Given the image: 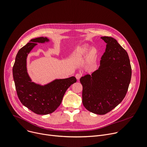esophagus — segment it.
Here are the masks:
<instances>
[{
    "instance_id": "obj_1",
    "label": "esophagus",
    "mask_w": 147,
    "mask_h": 147,
    "mask_svg": "<svg viewBox=\"0 0 147 147\" xmlns=\"http://www.w3.org/2000/svg\"><path fill=\"white\" fill-rule=\"evenodd\" d=\"M76 77L77 80H79L81 77V74H80V73H77V74H76Z\"/></svg>"
}]
</instances>
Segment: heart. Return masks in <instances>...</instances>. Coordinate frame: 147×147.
<instances>
[{
  "instance_id": "heart-1",
  "label": "heart",
  "mask_w": 147,
  "mask_h": 147,
  "mask_svg": "<svg viewBox=\"0 0 147 147\" xmlns=\"http://www.w3.org/2000/svg\"><path fill=\"white\" fill-rule=\"evenodd\" d=\"M88 50H89V47L86 46L84 48H83V49L82 50V52L83 53H87L88 51ZM96 56H97V51H96V50L95 48L91 49L89 53H88V59L92 61V60L95 59Z\"/></svg>"
}]
</instances>
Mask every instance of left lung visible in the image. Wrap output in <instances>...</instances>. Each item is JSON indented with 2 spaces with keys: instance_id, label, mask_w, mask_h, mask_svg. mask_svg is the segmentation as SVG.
I'll return each instance as SVG.
<instances>
[{
  "instance_id": "obj_1",
  "label": "left lung",
  "mask_w": 147,
  "mask_h": 147,
  "mask_svg": "<svg viewBox=\"0 0 147 147\" xmlns=\"http://www.w3.org/2000/svg\"><path fill=\"white\" fill-rule=\"evenodd\" d=\"M101 38L107 44L98 70L82 77V104L88 111L105 115L116 107L127 94L131 77L129 55L110 36Z\"/></svg>"
}]
</instances>
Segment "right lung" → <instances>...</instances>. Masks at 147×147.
Returning <instances> with one entry per match:
<instances>
[{"label": "right lung", "instance_id": "add662e5", "mask_svg": "<svg viewBox=\"0 0 147 147\" xmlns=\"http://www.w3.org/2000/svg\"><path fill=\"white\" fill-rule=\"evenodd\" d=\"M49 40L47 37L31 39L21 48L16 57L13 76L17 96L24 106L38 115L53 112L62 101L66 90L77 81L75 77L56 79L44 86L33 82L27 71V57L36 43H44Z\"/></svg>", "mask_w": 147, "mask_h": 147}]
</instances>
